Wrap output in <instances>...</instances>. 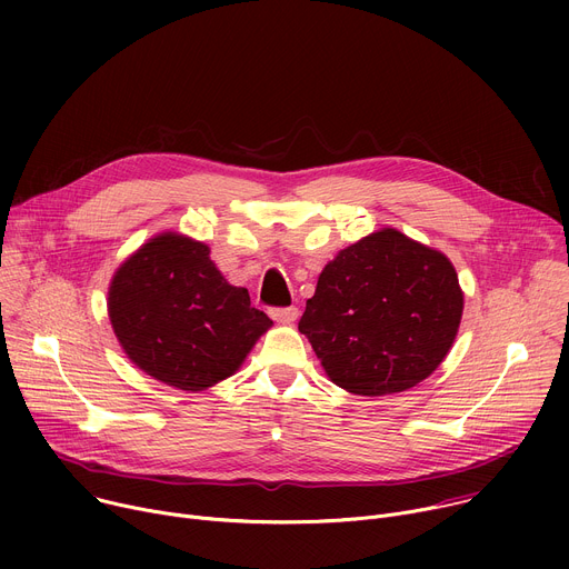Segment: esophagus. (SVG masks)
<instances>
[{"label": "esophagus", "instance_id": "1", "mask_svg": "<svg viewBox=\"0 0 569 569\" xmlns=\"http://www.w3.org/2000/svg\"><path fill=\"white\" fill-rule=\"evenodd\" d=\"M272 319L274 321H281V323H292L297 317H299V310L295 306H288V308H272L270 310Z\"/></svg>", "mask_w": 569, "mask_h": 569}]
</instances>
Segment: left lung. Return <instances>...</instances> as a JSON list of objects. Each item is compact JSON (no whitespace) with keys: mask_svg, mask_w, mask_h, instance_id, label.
Instances as JSON below:
<instances>
[{"mask_svg":"<svg viewBox=\"0 0 569 569\" xmlns=\"http://www.w3.org/2000/svg\"><path fill=\"white\" fill-rule=\"evenodd\" d=\"M461 310L452 263L380 229L321 270L299 331L338 387L385 396L419 385L443 362Z\"/></svg>","mask_w":569,"mask_h":569,"instance_id":"1","label":"left lung"}]
</instances>
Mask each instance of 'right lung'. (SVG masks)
Segmentation results:
<instances>
[{
	"instance_id": "right-lung-1",
	"label": "right lung",
	"mask_w": 569,
	"mask_h": 569,
	"mask_svg": "<svg viewBox=\"0 0 569 569\" xmlns=\"http://www.w3.org/2000/svg\"><path fill=\"white\" fill-rule=\"evenodd\" d=\"M112 329L148 376L200 391L231 376L272 319L224 281L209 248L180 233L148 240L114 274Z\"/></svg>"
}]
</instances>
